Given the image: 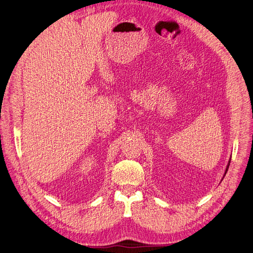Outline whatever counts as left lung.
<instances>
[{"label":"left lung","instance_id":"left-lung-1","mask_svg":"<svg viewBox=\"0 0 253 253\" xmlns=\"http://www.w3.org/2000/svg\"><path fill=\"white\" fill-rule=\"evenodd\" d=\"M230 163H231V158H230V160H229V163H228V166H227V168H225V171H224V174H223V177H224V175L227 174V172H228V169H229V166H230ZM222 177V178H223Z\"/></svg>","mask_w":253,"mask_h":253}]
</instances>
